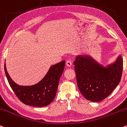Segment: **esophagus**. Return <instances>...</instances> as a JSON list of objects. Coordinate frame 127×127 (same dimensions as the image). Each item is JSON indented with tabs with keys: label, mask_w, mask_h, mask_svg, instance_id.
<instances>
[{
	"label": "esophagus",
	"mask_w": 127,
	"mask_h": 127,
	"mask_svg": "<svg viewBox=\"0 0 127 127\" xmlns=\"http://www.w3.org/2000/svg\"><path fill=\"white\" fill-rule=\"evenodd\" d=\"M72 61H71L70 60H67L66 61V65L67 66L69 67H70L71 66H72Z\"/></svg>",
	"instance_id": "1"
}]
</instances>
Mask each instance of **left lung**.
I'll return each mask as SVG.
<instances>
[{
  "mask_svg": "<svg viewBox=\"0 0 127 127\" xmlns=\"http://www.w3.org/2000/svg\"><path fill=\"white\" fill-rule=\"evenodd\" d=\"M77 85L86 99L99 102L110 95L122 77L123 60L104 68L88 56L77 57L73 62Z\"/></svg>",
  "mask_w": 127,
  "mask_h": 127,
  "instance_id": "left-lung-1",
  "label": "left lung"
}]
</instances>
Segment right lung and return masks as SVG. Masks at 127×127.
<instances>
[{
    "mask_svg": "<svg viewBox=\"0 0 127 127\" xmlns=\"http://www.w3.org/2000/svg\"><path fill=\"white\" fill-rule=\"evenodd\" d=\"M65 63V61H62L53 65L41 81L31 86L16 84L8 73L5 63L4 68L9 86L21 102L31 106L44 107L51 104L55 98Z\"/></svg>",
    "mask_w": 127,
    "mask_h": 127,
    "instance_id": "obj_1",
    "label": "right lung"
}]
</instances>
